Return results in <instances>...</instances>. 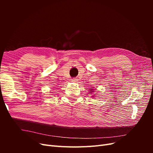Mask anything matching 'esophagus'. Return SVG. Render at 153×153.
<instances>
[{"mask_svg":"<svg viewBox=\"0 0 153 153\" xmlns=\"http://www.w3.org/2000/svg\"><path fill=\"white\" fill-rule=\"evenodd\" d=\"M71 82H78V79H76V78H73V79H71Z\"/></svg>","mask_w":153,"mask_h":153,"instance_id":"1","label":"esophagus"}]
</instances>
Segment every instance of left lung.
<instances>
[{"label":"left lung","mask_w":153,"mask_h":153,"mask_svg":"<svg viewBox=\"0 0 153 153\" xmlns=\"http://www.w3.org/2000/svg\"><path fill=\"white\" fill-rule=\"evenodd\" d=\"M91 91H90V92H94V91H93V90H92V89H91Z\"/></svg>","instance_id":"left-lung-1"}]
</instances>
